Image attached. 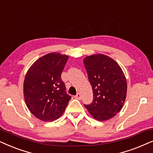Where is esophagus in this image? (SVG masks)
I'll use <instances>...</instances> for the list:
<instances>
[{"label": "esophagus", "instance_id": "1", "mask_svg": "<svg viewBox=\"0 0 153 153\" xmlns=\"http://www.w3.org/2000/svg\"><path fill=\"white\" fill-rule=\"evenodd\" d=\"M74 97H75V99H78V100H80V99H81V94H80V93H78Z\"/></svg>", "mask_w": 153, "mask_h": 153}]
</instances>
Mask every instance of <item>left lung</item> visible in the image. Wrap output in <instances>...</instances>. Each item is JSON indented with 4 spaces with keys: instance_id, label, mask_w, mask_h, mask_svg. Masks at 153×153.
Returning <instances> with one entry per match:
<instances>
[{
    "instance_id": "1",
    "label": "left lung",
    "mask_w": 153,
    "mask_h": 153,
    "mask_svg": "<svg viewBox=\"0 0 153 153\" xmlns=\"http://www.w3.org/2000/svg\"><path fill=\"white\" fill-rule=\"evenodd\" d=\"M94 99L85 107L99 121L111 119L120 111L127 95V85L120 67L103 54L87 56L83 60Z\"/></svg>"
}]
</instances>
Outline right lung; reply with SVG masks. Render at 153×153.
Masks as SVG:
<instances>
[{
  "label": "right lung",
  "instance_id": "add662e5",
  "mask_svg": "<svg viewBox=\"0 0 153 153\" xmlns=\"http://www.w3.org/2000/svg\"><path fill=\"white\" fill-rule=\"evenodd\" d=\"M68 59L66 55L50 53L36 61L26 73L25 102L33 115L42 121L59 117L71 100L61 76Z\"/></svg>",
  "mask_w": 153,
  "mask_h": 153
}]
</instances>
